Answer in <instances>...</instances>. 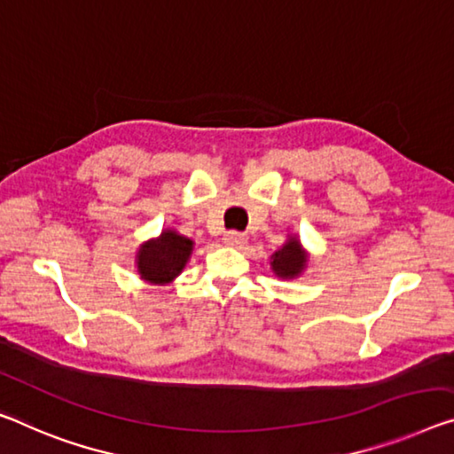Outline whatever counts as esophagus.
<instances>
[{"mask_svg": "<svg viewBox=\"0 0 454 454\" xmlns=\"http://www.w3.org/2000/svg\"><path fill=\"white\" fill-rule=\"evenodd\" d=\"M223 243L229 247H241L247 243V235L246 233H239V231H229L223 237Z\"/></svg>", "mask_w": 454, "mask_h": 454, "instance_id": "34e87169", "label": "esophagus"}]
</instances>
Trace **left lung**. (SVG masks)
<instances>
[{"instance_id":"8db88e82","label":"left lung","mask_w":454,"mask_h":454,"mask_svg":"<svg viewBox=\"0 0 454 454\" xmlns=\"http://www.w3.org/2000/svg\"><path fill=\"white\" fill-rule=\"evenodd\" d=\"M306 251L300 246V241L296 237H288V241L284 246L274 251L271 255V270L278 278H286V280H292L302 274V270L306 268Z\"/></svg>"}]
</instances>
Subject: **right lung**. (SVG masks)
Returning a JSON list of instances; mask_svg holds the SVG:
<instances>
[{
  "label": "right lung",
  "instance_id": "right-lung-1",
  "mask_svg": "<svg viewBox=\"0 0 454 454\" xmlns=\"http://www.w3.org/2000/svg\"><path fill=\"white\" fill-rule=\"evenodd\" d=\"M192 254V241L172 229H166L158 239L145 241L136 255L137 274L150 284H170L184 270Z\"/></svg>",
  "mask_w": 454,
  "mask_h": 454
}]
</instances>
